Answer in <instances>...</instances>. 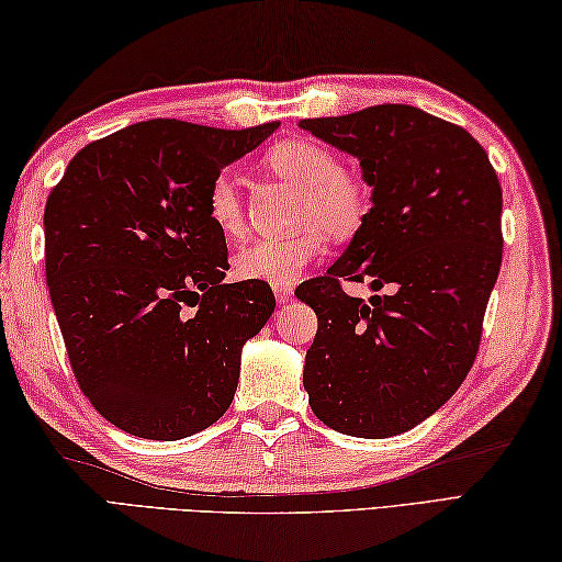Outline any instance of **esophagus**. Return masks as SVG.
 Segmentation results:
<instances>
[{
    "mask_svg": "<svg viewBox=\"0 0 562 562\" xmlns=\"http://www.w3.org/2000/svg\"><path fill=\"white\" fill-rule=\"evenodd\" d=\"M274 300H278V304H290L292 302V290L290 288H274Z\"/></svg>",
    "mask_w": 562,
    "mask_h": 562,
    "instance_id": "1",
    "label": "esophagus"
}]
</instances>
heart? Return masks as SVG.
Instances as JSON below:
<instances>
[{"mask_svg":"<svg viewBox=\"0 0 562 562\" xmlns=\"http://www.w3.org/2000/svg\"><path fill=\"white\" fill-rule=\"evenodd\" d=\"M266 169L302 190L296 224L304 229L241 246L234 256V272L238 280L290 288L302 278L308 262L321 256L324 236L348 241L364 229L374 193L362 173L342 169L336 151L306 137L284 139L268 149ZM205 210L210 222L226 238L244 234L246 210L234 173L222 171L212 178Z\"/></svg>","mask_w":562,"mask_h":562,"instance_id":"obj_1","label":"heart"}]
</instances>
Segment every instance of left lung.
Segmentation results:
<instances>
[{
  "label": "left lung",
  "instance_id": "1",
  "mask_svg": "<svg viewBox=\"0 0 562 562\" xmlns=\"http://www.w3.org/2000/svg\"><path fill=\"white\" fill-rule=\"evenodd\" d=\"M360 159L372 214L348 250L296 296L318 330L304 389L321 423L342 435L408 432L471 372L503 262V188L463 127L403 103L300 123ZM340 279L391 295H345Z\"/></svg>",
  "mask_w": 562,
  "mask_h": 562
}]
</instances>
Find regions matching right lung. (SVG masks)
I'll list each match as a JSON object with an SVG mask.
<instances>
[{
	"label": "right lung",
	"mask_w": 562,
	"mask_h": 562,
	"mask_svg": "<svg viewBox=\"0 0 562 562\" xmlns=\"http://www.w3.org/2000/svg\"><path fill=\"white\" fill-rule=\"evenodd\" d=\"M280 123H135L77 151L45 202V280L71 372L105 420L173 441L234 401L241 348L266 326V282L224 284L207 217L214 176Z\"/></svg>",
	"instance_id": "right-lung-1"
}]
</instances>
